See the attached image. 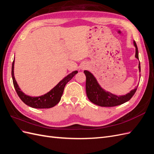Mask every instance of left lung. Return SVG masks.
<instances>
[{"label":"left lung","mask_w":154,"mask_h":154,"mask_svg":"<svg viewBox=\"0 0 154 154\" xmlns=\"http://www.w3.org/2000/svg\"><path fill=\"white\" fill-rule=\"evenodd\" d=\"M136 47V58L139 59L138 49L136 42H134ZM139 72H141L140 62L139 63ZM86 76V93L92 103L100 106H115L122 105L129 101L136 92L137 87L132 90L127 94L118 96L109 92H106L97 83L96 78L88 71H84Z\"/></svg>","instance_id":"left-lung-1"}]
</instances>
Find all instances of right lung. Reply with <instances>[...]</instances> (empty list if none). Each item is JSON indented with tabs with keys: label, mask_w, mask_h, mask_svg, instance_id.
I'll return each mask as SVG.
<instances>
[{
	"label": "right lung",
	"mask_w": 154,
	"mask_h": 154,
	"mask_svg": "<svg viewBox=\"0 0 154 154\" xmlns=\"http://www.w3.org/2000/svg\"><path fill=\"white\" fill-rule=\"evenodd\" d=\"M14 63H15V60H13L12 63L11 75L13 85L17 94L25 104L35 109H49L58 104L61 100L65 86L71 80L73 76L78 73V71H76L69 74L47 94L38 97H31L23 93L17 84L15 76H14Z\"/></svg>",
	"instance_id": "right-lung-1"
}]
</instances>
